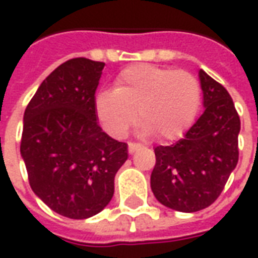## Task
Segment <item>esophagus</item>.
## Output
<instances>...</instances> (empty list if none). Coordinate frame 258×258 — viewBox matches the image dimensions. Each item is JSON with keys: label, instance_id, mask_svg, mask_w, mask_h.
<instances>
[{"label": "esophagus", "instance_id": "1", "mask_svg": "<svg viewBox=\"0 0 258 258\" xmlns=\"http://www.w3.org/2000/svg\"><path fill=\"white\" fill-rule=\"evenodd\" d=\"M137 148H138V144H135V142H128V152H130V153H134Z\"/></svg>", "mask_w": 258, "mask_h": 258}]
</instances>
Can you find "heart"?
<instances>
[{
	"label": "heart",
	"mask_w": 258,
	"mask_h": 258,
	"mask_svg": "<svg viewBox=\"0 0 258 258\" xmlns=\"http://www.w3.org/2000/svg\"><path fill=\"white\" fill-rule=\"evenodd\" d=\"M200 105V85L194 74L155 64L123 69L113 90L95 98V114L113 138H123L137 121L144 137L160 142L177 140L194 121Z\"/></svg>",
	"instance_id": "heart-1"
}]
</instances>
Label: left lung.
Wrapping results in <instances>:
<instances>
[{
    "label": "left lung",
    "instance_id": "left-lung-1",
    "mask_svg": "<svg viewBox=\"0 0 258 258\" xmlns=\"http://www.w3.org/2000/svg\"><path fill=\"white\" fill-rule=\"evenodd\" d=\"M205 112L174 145L156 146L151 188L168 209L203 210L221 195L239 159L240 118L228 91L199 70Z\"/></svg>",
    "mask_w": 258,
    "mask_h": 258
}]
</instances>
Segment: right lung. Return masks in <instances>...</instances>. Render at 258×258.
<instances>
[{"label":"right lung","instance_id":"obj_1","mask_svg":"<svg viewBox=\"0 0 258 258\" xmlns=\"http://www.w3.org/2000/svg\"><path fill=\"white\" fill-rule=\"evenodd\" d=\"M103 62L74 58L44 80L26 107L20 155L33 192L60 216L84 220L114 194L127 144L103 133L95 91Z\"/></svg>","mask_w":258,"mask_h":258}]
</instances>
